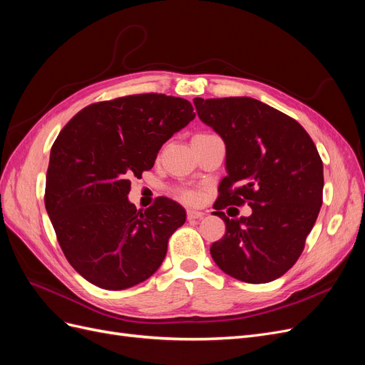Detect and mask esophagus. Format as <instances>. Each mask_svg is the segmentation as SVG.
<instances>
[{"mask_svg":"<svg viewBox=\"0 0 365 365\" xmlns=\"http://www.w3.org/2000/svg\"><path fill=\"white\" fill-rule=\"evenodd\" d=\"M204 216L205 213L197 212V210H187V219L189 220H197V219H202Z\"/></svg>","mask_w":365,"mask_h":365,"instance_id":"obj_1","label":"esophagus"}]
</instances>
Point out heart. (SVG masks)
<instances>
[{
    "mask_svg": "<svg viewBox=\"0 0 365 365\" xmlns=\"http://www.w3.org/2000/svg\"><path fill=\"white\" fill-rule=\"evenodd\" d=\"M212 135H213V134H205V132H201V134H196V135L193 137V140L212 137ZM176 196H178L180 200L184 201V202H196L197 200H200V195H197V193L193 192V190H178V192H176Z\"/></svg>",
    "mask_w": 365,
    "mask_h": 365,
    "instance_id": "obj_1",
    "label": "heart"
}]
</instances>
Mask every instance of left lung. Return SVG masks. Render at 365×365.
Here are the masks:
<instances>
[{
  "label": "left lung",
  "mask_w": 365,
  "mask_h": 365,
  "mask_svg": "<svg viewBox=\"0 0 365 365\" xmlns=\"http://www.w3.org/2000/svg\"><path fill=\"white\" fill-rule=\"evenodd\" d=\"M197 117L225 143L227 176L213 208L225 222L210 248L225 274L268 283L294 267L323 204V161L304 128L251 97L193 98ZM248 203L250 217L220 210Z\"/></svg>",
  "instance_id": "obj_1"
}]
</instances>
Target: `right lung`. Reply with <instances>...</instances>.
Wrapping results in <instances>:
<instances>
[{"mask_svg":"<svg viewBox=\"0 0 365 365\" xmlns=\"http://www.w3.org/2000/svg\"><path fill=\"white\" fill-rule=\"evenodd\" d=\"M195 118L181 97L135 94L83 108L50 152L46 208L71 267L102 289H128L163 263L185 210L160 196L141 212L130 178L153 168L158 150Z\"/></svg>","mask_w":365,"mask_h":365,"instance_id":"obj_1","label":"right lung"}]
</instances>
